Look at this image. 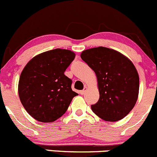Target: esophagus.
Returning a JSON list of instances; mask_svg holds the SVG:
<instances>
[{
    "label": "esophagus",
    "mask_w": 157,
    "mask_h": 157,
    "mask_svg": "<svg viewBox=\"0 0 157 157\" xmlns=\"http://www.w3.org/2000/svg\"><path fill=\"white\" fill-rule=\"evenodd\" d=\"M86 90H87V88H86V87H85V88H84V90H80V91H79V93H80V94H82V95L85 94V92H86Z\"/></svg>",
    "instance_id": "1"
}]
</instances>
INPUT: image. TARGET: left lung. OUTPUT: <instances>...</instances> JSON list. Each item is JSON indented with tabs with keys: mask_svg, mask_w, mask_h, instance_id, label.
<instances>
[{
	"mask_svg": "<svg viewBox=\"0 0 157 157\" xmlns=\"http://www.w3.org/2000/svg\"><path fill=\"white\" fill-rule=\"evenodd\" d=\"M81 58L98 78L100 98L91 105L93 112L108 122L123 119L133 109L138 97L139 76L132 61L104 47L85 50Z\"/></svg>",
	"mask_w": 157,
	"mask_h": 157,
	"instance_id": "1",
	"label": "left lung"
}]
</instances>
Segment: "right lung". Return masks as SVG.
Listing matches in <instances>:
<instances>
[{
    "label": "right lung",
    "mask_w": 157,
    "mask_h": 157,
    "mask_svg": "<svg viewBox=\"0 0 157 157\" xmlns=\"http://www.w3.org/2000/svg\"><path fill=\"white\" fill-rule=\"evenodd\" d=\"M75 56L69 50L57 48L37 55L24 67L19 81V99L35 119L54 122L78 95L71 88L72 80L64 75Z\"/></svg>",
    "instance_id": "right-lung-1"
}]
</instances>
